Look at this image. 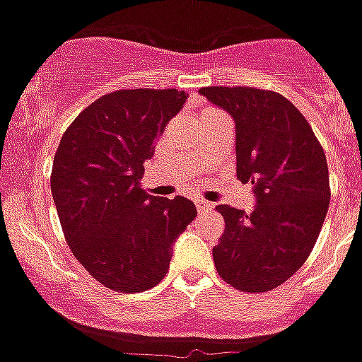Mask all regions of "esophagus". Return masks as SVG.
Masks as SVG:
<instances>
[{
    "label": "esophagus",
    "mask_w": 362,
    "mask_h": 362,
    "mask_svg": "<svg viewBox=\"0 0 362 362\" xmlns=\"http://www.w3.org/2000/svg\"><path fill=\"white\" fill-rule=\"evenodd\" d=\"M195 206H197L199 214H204V212H210V210L214 209V203H209V201H204V199H197V201H195Z\"/></svg>",
    "instance_id": "obj_1"
}]
</instances>
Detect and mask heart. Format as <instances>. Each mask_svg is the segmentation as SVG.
<instances>
[{"mask_svg":"<svg viewBox=\"0 0 362 362\" xmlns=\"http://www.w3.org/2000/svg\"><path fill=\"white\" fill-rule=\"evenodd\" d=\"M209 110H210V109H209ZM203 112H204V110H203Z\"/></svg>","mask_w":362,"mask_h":362,"instance_id":"heart-1","label":"heart"}]
</instances>
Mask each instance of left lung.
Masks as SVG:
<instances>
[{
    "mask_svg": "<svg viewBox=\"0 0 362 362\" xmlns=\"http://www.w3.org/2000/svg\"><path fill=\"white\" fill-rule=\"evenodd\" d=\"M199 92L235 120L237 178L252 182L255 209L218 204L226 231L212 257L218 274L246 293L281 286L308 259L329 210L325 152L295 105L257 88Z\"/></svg>",
    "mask_w": 362,
    "mask_h": 362,
    "instance_id": "obj_1",
    "label": "left lung"
}]
</instances>
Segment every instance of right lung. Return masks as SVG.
I'll use <instances>...</instances> for the list:
<instances>
[{"mask_svg":"<svg viewBox=\"0 0 362 362\" xmlns=\"http://www.w3.org/2000/svg\"><path fill=\"white\" fill-rule=\"evenodd\" d=\"M178 90H116L76 116L56 150L50 176L65 240L109 289L146 291L169 270L173 244L197 216L186 197L141 186L153 142L186 103Z\"/></svg>","mask_w":362,"mask_h":362,"instance_id":"right-lung-1","label":"right lung"}]
</instances>
